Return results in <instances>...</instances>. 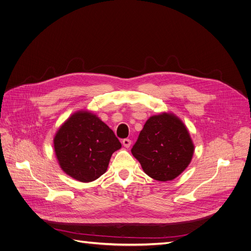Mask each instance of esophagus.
Listing matches in <instances>:
<instances>
[{"label":"esophagus","instance_id":"obj_1","mask_svg":"<svg viewBox=\"0 0 251 251\" xmlns=\"http://www.w3.org/2000/svg\"><path fill=\"white\" fill-rule=\"evenodd\" d=\"M122 144H123V146H124L125 148H129L130 146H131V140H130L129 138H124V139L122 140Z\"/></svg>","mask_w":251,"mask_h":251}]
</instances>
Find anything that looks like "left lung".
<instances>
[{"label":"left lung","mask_w":251,"mask_h":251,"mask_svg":"<svg viewBox=\"0 0 251 251\" xmlns=\"http://www.w3.org/2000/svg\"><path fill=\"white\" fill-rule=\"evenodd\" d=\"M131 152L150 177L167 181L188 167L194 145L180 120L164 113L148 120Z\"/></svg>","instance_id":"8db88e82"}]
</instances>
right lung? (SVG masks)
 I'll list each match as a JSON object with an SVG mask.
<instances>
[{"label":"right lung","mask_w":251,"mask_h":251,"mask_svg":"<svg viewBox=\"0 0 251 251\" xmlns=\"http://www.w3.org/2000/svg\"><path fill=\"white\" fill-rule=\"evenodd\" d=\"M120 148L121 143L113 130L88 112L74 114L54 137V150L61 169L82 182L102 176L113 152Z\"/></svg>","instance_id":"obj_1"}]
</instances>
